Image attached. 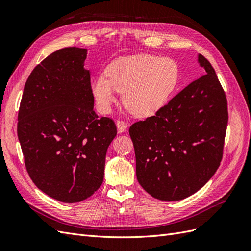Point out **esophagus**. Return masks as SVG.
I'll return each instance as SVG.
<instances>
[{"instance_id": "esophagus-1", "label": "esophagus", "mask_w": 251, "mask_h": 251, "mask_svg": "<svg viewBox=\"0 0 251 251\" xmlns=\"http://www.w3.org/2000/svg\"><path fill=\"white\" fill-rule=\"evenodd\" d=\"M116 126H117L118 133H123L127 128V124L124 120H117L116 121Z\"/></svg>"}]
</instances>
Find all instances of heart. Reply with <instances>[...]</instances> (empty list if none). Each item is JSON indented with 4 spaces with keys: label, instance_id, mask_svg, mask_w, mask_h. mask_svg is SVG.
<instances>
[{
    "label": "heart",
    "instance_id": "b5f03b06",
    "mask_svg": "<svg viewBox=\"0 0 251 251\" xmlns=\"http://www.w3.org/2000/svg\"><path fill=\"white\" fill-rule=\"evenodd\" d=\"M108 78L97 76L91 90L97 107L109 113L123 92V101L136 116H150L168 101L177 85L179 70L171 58L135 55L116 59L107 68Z\"/></svg>",
    "mask_w": 251,
    "mask_h": 251
}]
</instances>
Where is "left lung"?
<instances>
[{
    "mask_svg": "<svg viewBox=\"0 0 251 251\" xmlns=\"http://www.w3.org/2000/svg\"><path fill=\"white\" fill-rule=\"evenodd\" d=\"M206 72L191 82L155 116L130 127L136 176L151 197L179 201L198 192L221 162L228 113L215 69L203 55Z\"/></svg>",
    "mask_w": 251,
    "mask_h": 251,
    "instance_id": "8db88e82",
    "label": "left lung"
}]
</instances>
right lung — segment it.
I'll return each mask as SVG.
<instances>
[{"label": "right lung", "mask_w": 251, "mask_h": 251, "mask_svg": "<svg viewBox=\"0 0 251 251\" xmlns=\"http://www.w3.org/2000/svg\"><path fill=\"white\" fill-rule=\"evenodd\" d=\"M87 49L51 53L25 83L18 137L33 183L51 198L80 202L103 181L107 150L117 134L114 121L94 112Z\"/></svg>", "instance_id": "right-lung-1"}]
</instances>
